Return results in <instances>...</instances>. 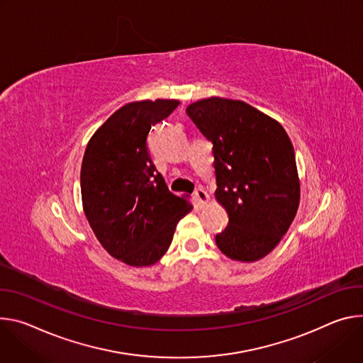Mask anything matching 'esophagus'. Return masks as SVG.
Returning <instances> with one entry per match:
<instances>
[{
	"mask_svg": "<svg viewBox=\"0 0 363 363\" xmlns=\"http://www.w3.org/2000/svg\"><path fill=\"white\" fill-rule=\"evenodd\" d=\"M194 197H196V200H197L199 206H205V205H208V203H209V200H211L209 194H208V193H206V190H203L202 187H199V189L194 191Z\"/></svg>",
	"mask_w": 363,
	"mask_h": 363,
	"instance_id": "34e87169",
	"label": "esophagus"
}]
</instances>
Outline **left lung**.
Here are the masks:
<instances>
[{
  "instance_id": "obj_1",
  "label": "left lung",
  "mask_w": 363,
  "mask_h": 363,
  "mask_svg": "<svg viewBox=\"0 0 363 363\" xmlns=\"http://www.w3.org/2000/svg\"><path fill=\"white\" fill-rule=\"evenodd\" d=\"M213 144L215 197L229 222L216 235L228 258L267 257L291 226L300 203L294 147L277 119L244 101L211 96L186 108Z\"/></svg>"
}]
</instances>
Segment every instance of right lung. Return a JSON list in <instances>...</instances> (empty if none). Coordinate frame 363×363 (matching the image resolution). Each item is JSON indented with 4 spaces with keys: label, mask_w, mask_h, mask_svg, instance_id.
I'll return each mask as SVG.
<instances>
[{
    "label": "right lung",
    "mask_w": 363,
    "mask_h": 363,
    "mask_svg": "<svg viewBox=\"0 0 363 363\" xmlns=\"http://www.w3.org/2000/svg\"><path fill=\"white\" fill-rule=\"evenodd\" d=\"M179 104L147 99L121 106L85 150L80 169L84 212L104 250L130 267L160 261L179 220L193 209L186 196L169 191L147 147L151 127Z\"/></svg>",
    "instance_id": "add662e5"
}]
</instances>
